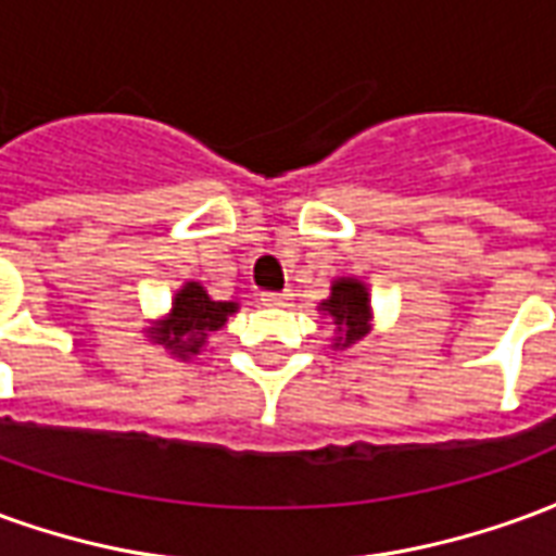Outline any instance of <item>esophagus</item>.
Returning <instances> with one entry per match:
<instances>
[{"label": "esophagus", "instance_id": "obj_1", "mask_svg": "<svg viewBox=\"0 0 556 556\" xmlns=\"http://www.w3.org/2000/svg\"><path fill=\"white\" fill-rule=\"evenodd\" d=\"M289 291H265V294H262V303H265V306H289Z\"/></svg>", "mask_w": 556, "mask_h": 556}]
</instances>
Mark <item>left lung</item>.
<instances>
[{
	"label": "left lung",
	"mask_w": 556,
	"mask_h": 556,
	"mask_svg": "<svg viewBox=\"0 0 556 556\" xmlns=\"http://www.w3.org/2000/svg\"><path fill=\"white\" fill-rule=\"evenodd\" d=\"M318 313L330 315L333 325H337V342L333 349H351L357 345L361 339L369 337L372 330V306H369V289L363 286L361 279L354 277H339L330 286V298L321 301Z\"/></svg>",
	"instance_id": "8db88e82"
}]
</instances>
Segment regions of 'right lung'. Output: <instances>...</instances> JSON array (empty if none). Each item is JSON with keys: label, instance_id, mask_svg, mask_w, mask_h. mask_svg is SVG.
<instances>
[{"label": "right lung", "instance_id": "obj_1", "mask_svg": "<svg viewBox=\"0 0 556 556\" xmlns=\"http://www.w3.org/2000/svg\"><path fill=\"white\" fill-rule=\"evenodd\" d=\"M238 313V303L214 301L199 282H184L172 298V309L163 321L148 327V339L157 342L178 361H190L202 351L207 333H214Z\"/></svg>", "mask_w": 556, "mask_h": 556}]
</instances>
